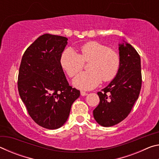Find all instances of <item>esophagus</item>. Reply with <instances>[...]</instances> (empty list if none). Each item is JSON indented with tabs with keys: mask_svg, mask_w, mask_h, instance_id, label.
Listing matches in <instances>:
<instances>
[{
	"mask_svg": "<svg viewBox=\"0 0 159 159\" xmlns=\"http://www.w3.org/2000/svg\"><path fill=\"white\" fill-rule=\"evenodd\" d=\"M80 95H81L82 96H85L88 95V93L84 92V91H80Z\"/></svg>",
	"mask_w": 159,
	"mask_h": 159,
	"instance_id": "obj_1",
	"label": "esophagus"
}]
</instances>
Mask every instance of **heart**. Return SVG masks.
Listing matches in <instances>:
<instances>
[{
    "label": "heart",
    "instance_id": "obj_1",
    "mask_svg": "<svg viewBox=\"0 0 159 159\" xmlns=\"http://www.w3.org/2000/svg\"><path fill=\"white\" fill-rule=\"evenodd\" d=\"M91 60L88 69L74 79V85L81 90H91L102 80L111 81L116 76L120 67V56L114 50L96 41L88 42L80 47L79 55L72 48H67L61 55L60 63L69 77L81 71L85 62Z\"/></svg>",
    "mask_w": 159,
    "mask_h": 159
}]
</instances>
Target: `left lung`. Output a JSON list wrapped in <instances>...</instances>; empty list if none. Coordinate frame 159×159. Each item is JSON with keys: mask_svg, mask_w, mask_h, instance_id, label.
<instances>
[{"mask_svg": "<svg viewBox=\"0 0 159 159\" xmlns=\"http://www.w3.org/2000/svg\"><path fill=\"white\" fill-rule=\"evenodd\" d=\"M120 67L114 80L98 93V106L94 118L99 125L110 127L128 116L140 93L141 61L138 52L130 44H119Z\"/></svg>", "mask_w": 159, "mask_h": 159, "instance_id": "1", "label": "left lung"}]
</instances>
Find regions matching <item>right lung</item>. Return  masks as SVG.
<instances>
[{"label":"right lung","instance_id":"add662e5","mask_svg":"<svg viewBox=\"0 0 159 159\" xmlns=\"http://www.w3.org/2000/svg\"><path fill=\"white\" fill-rule=\"evenodd\" d=\"M68 39L42 35L24 53L19 70L20 96L29 114L45 128L62 126L80 91L69 85L60 63Z\"/></svg>","mask_w":159,"mask_h":159}]
</instances>
